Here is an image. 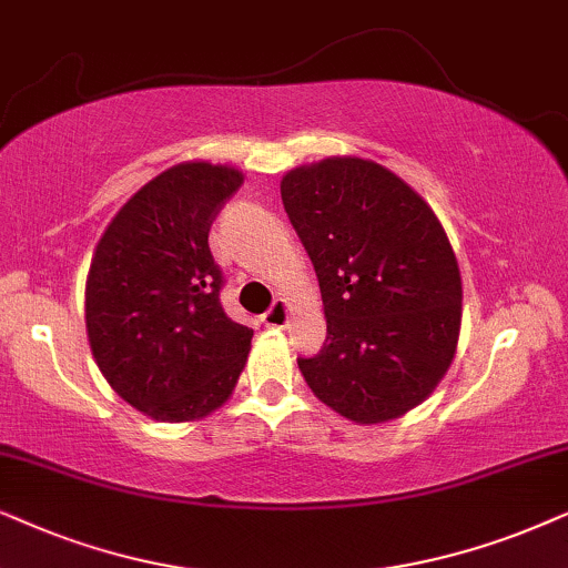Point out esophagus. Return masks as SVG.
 I'll list each match as a JSON object with an SVG mask.
<instances>
[{
  "instance_id": "obj_1",
  "label": "esophagus",
  "mask_w": 568,
  "mask_h": 568,
  "mask_svg": "<svg viewBox=\"0 0 568 568\" xmlns=\"http://www.w3.org/2000/svg\"><path fill=\"white\" fill-rule=\"evenodd\" d=\"M262 320H264V324H267V327H285V324L291 322V304H288V301L277 298L275 304H272L270 312L262 316Z\"/></svg>"
}]
</instances>
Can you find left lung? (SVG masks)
<instances>
[{"label":"left lung","instance_id":"obj_1","mask_svg":"<svg viewBox=\"0 0 568 568\" xmlns=\"http://www.w3.org/2000/svg\"><path fill=\"white\" fill-rule=\"evenodd\" d=\"M320 277L327 343L298 358L343 418L379 426L438 387L457 353L463 277L434 210L387 165L332 155L280 181Z\"/></svg>","mask_w":568,"mask_h":568}]
</instances>
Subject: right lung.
Segmentation results:
<instances>
[{"instance_id":"1","label":"right lung","mask_w":568,"mask_h":568,"mask_svg":"<svg viewBox=\"0 0 568 568\" xmlns=\"http://www.w3.org/2000/svg\"><path fill=\"white\" fill-rule=\"evenodd\" d=\"M244 184L236 165L184 161L105 225L85 280V329L111 389L153 420H202L229 403L254 332L221 306L207 233Z\"/></svg>"}]
</instances>
